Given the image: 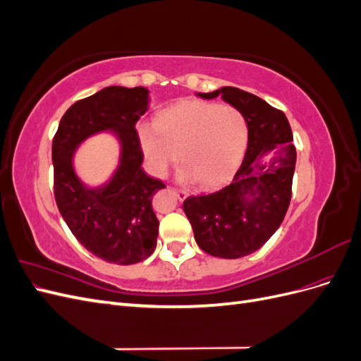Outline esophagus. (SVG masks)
<instances>
[{
    "mask_svg": "<svg viewBox=\"0 0 361 361\" xmlns=\"http://www.w3.org/2000/svg\"><path fill=\"white\" fill-rule=\"evenodd\" d=\"M173 192L176 194V197H178L179 200H183L185 197H187V191L182 190V188H173Z\"/></svg>",
    "mask_w": 361,
    "mask_h": 361,
    "instance_id": "1",
    "label": "esophagus"
}]
</instances>
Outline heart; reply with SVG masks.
<instances>
[{
	"instance_id": "heart-1",
	"label": "heart",
	"mask_w": 361,
	"mask_h": 361,
	"mask_svg": "<svg viewBox=\"0 0 361 361\" xmlns=\"http://www.w3.org/2000/svg\"><path fill=\"white\" fill-rule=\"evenodd\" d=\"M137 134L155 176H166L180 157V180L215 187L231 176L243 159L248 125L236 106L185 101L162 110L155 123H141Z\"/></svg>"
}]
</instances>
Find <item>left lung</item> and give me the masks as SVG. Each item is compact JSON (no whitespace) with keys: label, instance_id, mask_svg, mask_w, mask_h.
Wrapping results in <instances>:
<instances>
[{"label":"left lung","instance_id":"left-lung-1","mask_svg":"<svg viewBox=\"0 0 361 361\" xmlns=\"http://www.w3.org/2000/svg\"><path fill=\"white\" fill-rule=\"evenodd\" d=\"M218 94L244 114L247 152L231 183L215 192L185 199L183 212L204 253L238 259L255 253L280 227L290 203L297 152L285 113L236 87L199 93L203 99ZM272 149L278 155L269 166L259 164V158Z\"/></svg>","mask_w":361,"mask_h":361}]
</instances>
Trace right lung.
<instances>
[{"mask_svg": "<svg viewBox=\"0 0 361 361\" xmlns=\"http://www.w3.org/2000/svg\"><path fill=\"white\" fill-rule=\"evenodd\" d=\"M147 96L145 87H105L75 102L52 140L54 195L63 220L87 250L110 264H137L157 247L159 221L152 197L166 185L141 169L143 152L135 129L147 111ZM106 128L114 130L123 145L121 164L110 183L89 189L73 170V152L85 137Z\"/></svg>", "mask_w": 361, "mask_h": 361, "instance_id": "add662e5", "label": "right lung"}]
</instances>
